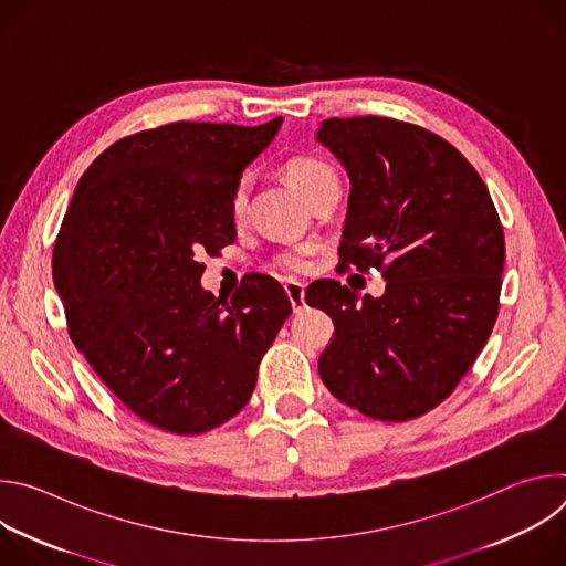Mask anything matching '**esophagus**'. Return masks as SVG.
Returning a JSON list of instances; mask_svg holds the SVG:
<instances>
[{"instance_id": "34e87169", "label": "esophagus", "mask_w": 566, "mask_h": 566, "mask_svg": "<svg viewBox=\"0 0 566 566\" xmlns=\"http://www.w3.org/2000/svg\"><path fill=\"white\" fill-rule=\"evenodd\" d=\"M284 291H286V295H289V300H291V306H293V311L297 313V311H302L304 308V284L302 282H295V280H289V282H284Z\"/></svg>"}]
</instances>
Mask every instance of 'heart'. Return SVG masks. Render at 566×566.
<instances>
[{"label":"heart","instance_id":"1","mask_svg":"<svg viewBox=\"0 0 566 566\" xmlns=\"http://www.w3.org/2000/svg\"><path fill=\"white\" fill-rule=\"evenodd\" d=\"M286 179L291 181V186L308 201L322 186H327L329 181H338L336 170L327 164V160L315 158V156H295L291 158L286 168ZM247 206H249V186L241 181L230 199V208H232V217L241 219L247 214ZM280 264L289 271H304L308 266V249H295L291 253H284L280 258Z\"/></svg>","mask_w":566,"mask_h":566}]
</instances>
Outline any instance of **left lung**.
<instances>
[{
    "instance_id": "8db88e82",
    "label": "left lung",
    "mask_w": 566,
    "mask_h": 566,
    "mask_svg": "<svg viewBox=\"0 0 566 566\" xmlns=\"http://www.w3.org/2000/svg\"><path fill=\"white\" fill-rule=\"evenodd\" d=\"M315 138L349 175L340 266L380 271L385 293L306 289L334 338L319 378L378 421L417 419L465 376L500 313L504 230L489 188L441 136L382 116L322 120Z\"/></svg>"
}]
</instances>
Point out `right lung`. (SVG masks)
Here are the masks:
<instances>
[{
    "label": "right lung",
    "mask_w": 566,
    "mask_h": 566,
    "mask_svg": "<svg viewBox=\"0 0 566 566\" xmlns=\"http://www.w3.org/2000/svg\"><path fill=\"white\" fill-rule=\"evenodd\" d=\"M258 127L170 123L107 147L77 181L53 249L69 336L149 426L203 434L244 410L291 302L271 275L232 297L201 289L199 255L237 230L234 188L273 143Z\"/></svg>",
    "instance_id": "add662e5"
}]
</instances>
